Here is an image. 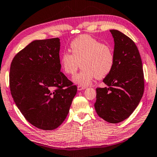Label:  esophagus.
<instances>
[{
    "mask_svg": "<svg viewBox=\"0 0 157 157\" xmlns=\"http://www.w3.org/2000/svg\"><path fill=\"white\" fill-rule=\"evenodd\" d=\"M86 86H78V87H77V89H78V90H84V89H86Z\"/></svg>",
    "mask_w": 157,
    "mask_h": 157,
    "instance_id": "1",
    "label": "esophagus"
}]
</instances>
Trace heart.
I'll return each mask as SVG.
<instances>
[{
	"instance_id": "heart-1",
	"label": "heart",
	"mask_w": 157,
	"mask_h": 157,
	"mask_svg": "<svg viewBox=\"0 0 157 157\" xmlns=\"http://www.w3.org/2000/svg\"><path fill=\"white\" fill-rule=\"evenodd\" d=\"M70 48L71 53L64 52L60 55V64L65 73L73 76L81 63L83 69L73 78L78 85H90L94 78L102 79L112 71L114 55L109 45L89 35H82L72 40Z\"/></svg>"
}]
</instances>
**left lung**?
I'll use <instances>...</instances> for the list:
<instances>
[{"mask_svg":"<svg viewBox=\"0 0 157 157\" xmlns=\"http://www.w3.org/2000/svg\"><path fill=\"white\" fill-rule=\"evenodd\" d=\"M114 40V63L104 78L107 87L96 88L95 109L111 124L126 119L139 105L144 83L143 63L136 43L118 30H110Z\"/></svg>","mask_w":157,"mask_h":157,"instance_id":"1","label":"left lung"}]
</instances>
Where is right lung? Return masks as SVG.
I'll return each mask as SVG.
<instances>
[{
	"instance_id": "right-lung-1",
	"label": "right lung",
	"mask_w": 157,
	"mask_h": 157,
	"mask_svg": "<svg viewBox=\"0 0 157 157\" xmlns=\"http://www.w3.org/2000/svg\"><path fill=\"white\" fill-rule=\"evenodd\" d=\"M59 38L36 40L17 54L10 69V88L17 107L38 128L61 125L77 92L60 71Z\"/></svg>"
}]
</instances>
